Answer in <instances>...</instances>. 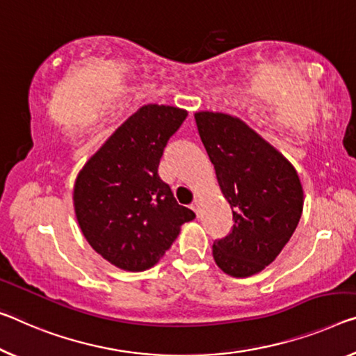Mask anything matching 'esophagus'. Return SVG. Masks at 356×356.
I'll use <instances>...</instances> for the list:
<instances>
[{
  "instance_id": "esophagus-1",
  "label": "esophagus",
  "mask_w": 356,
  "mask_h": 356,
  "mask_svg": "<svg viewBox=\"0 0 356 356\" xmlns=\"http://www.w3.org/2000/svg\"><path fill=\"white\" fill-rule=\"evenodd\" d=\"M200 205H202V204H200V200H197V199L193 202V204H191V209H193V210L195 211V215H197V216L200 215Z\"/></svg>"
}]
</instances>
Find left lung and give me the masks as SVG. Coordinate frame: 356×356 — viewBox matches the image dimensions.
Returning <instances> with one entry per match:
<instances>
[{
	"label": "left lung",
	"mask_w": 356,
	"mask_h": 356,
	"mask_svg": "<svg viewBox=\"0 0 356 356\" xmlns=\"http://www.w3.org/2000/svg\"><path fill=\"white\" fill-rule=\"evenodd\" d=\"M194 118L234 218L232 231L213 243V258L227 275H256L296 231L304 207L298 172L242 119L213 111Z\"/></svg>",
	"instance_id": "obj_1"
}]
</instances>
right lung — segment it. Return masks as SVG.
Wrapping results in <instances>:
<instances>
[{
    "mask_svg": "<svg viewBox=\"0 0 356 356\" xmlns=\"http://www.w3.org/2000/svg\"><path fill=\"white\" fill-rule=\"evenodd\" d=\"M188 111L143 105L114 130L76 177L73 204L92 248L129 272L151 269L177 240L193 210L181 207L159 168L163 147Z\"/></svg>",
    "mask_w": 356,
    "mask_h": 356,
    "instance_id": "right-lung-1",
    "label": "right lung"
}]
</instances>
